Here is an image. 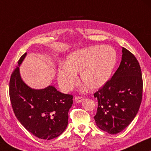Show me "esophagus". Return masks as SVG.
Listing matches in <instances>:
<instances>
[{"label":"esophagus","instance_id":"obj_1","mask_svg":"<svg viewBox=\"0 0 151 151\" xmlns=\"http://www.w3.org/2000/svg\"><path fill=\"white\" fill-rule=\"evenodd\" d=\"M83 100V97L82 96H76L75 98V101L76 103H80Z\"/></svg>","mask_w":151,"mask_h":151}]
</instances>
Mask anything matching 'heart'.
<instances>
[{
    "label": "heart",
    "instance_id": "heart-1",
    "mask_svg": "<svg viewBox=\"0 0 151 151\" xmlns=\"http://www.w3.org/2000/svg\"><path fill=\"white\" fill-rule=\"evenodd\" d=\"M117 55L111 47L94 46L76 50L69 54L58 70V81L61 88L69 92L77 83L78 73L82 82L90 90L99 89L110 78Z\"/></svg>",
    "mask_w": 151,
    "mask_h": 151
}]
</instances>
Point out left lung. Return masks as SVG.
Returning a JSON list of instances; mask_svg holds the SVG:
<instances>
[{
  "label": "left lung",
  "mask_w": 151,
  "mask_h": 151,
  "mask_svg": "<svg viewBox=\"0 0 151 151\" xmlns=\"http://www.w3.org/2000/svg\"><path fill=\"white\" fill-rule=\"evenodd\" d=\"M119 67L103 87L94 94L98 108L96 126L111 134L122 132L137 114L142 98L143 82L136 57L123 47Z\"/></svg>",
  "instance_id": "8db88e82"
}]
</instances>
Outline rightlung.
<instances>
[{
  "label": "right lung",
  "mask_w": 151,
  "mask_h": 151,
  "mask_svg": "<svg viewBox=\"0 0 151 151\" xmlns=\"http://www.w3.org/2000/svg\"><path fill=\"white\" fill-rule=\"evenodd\" d=\"M26 52L18 61L22 63ZM19 66L11 73L9 96L16 117L27 131L38 138L51 140L65 131L73 95L63 94L52 86L34 90L23 82Z\"/></svg>",
  "instance_id": "1"
}]
</instances>
